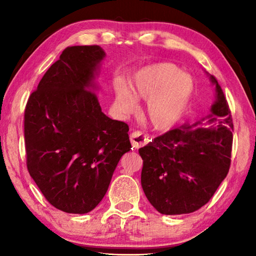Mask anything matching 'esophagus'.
<instances>
[{"label": "esophagus", "instance_id": "1", "mask_svg": "<svg viewBox=\"0 0 256 256\" xmlns=\"http://www.w3.org/2000/svg\"><path fill=\"white\" fill-rule=\"evenodd\" d=\"M130 140H131V144H132V146L134 149L141 148V146H144V144H146L150 141L149 136H144V134H142L141 132H133L131 134Z\"/></svg>", "mask_w": 256, "mask_h": 256}]
</instances>
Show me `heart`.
I'll use <instances>...</instances> for the list:
<instances>
[{
    "mask_svg": "<svg viewBox=\"0 0 256 256\" xmlns=\"http://www.w3.org/2000/svg\"><path fill=\"white\" fill-rule=\"evenodd\" d=\"M192 76L172 63H154L142 68L130 80V90L115 86V107L120 115L136 112L138 102H146V115L154 128L170 130L184 118L194 96Z\"/></svg>",
    "mask_w": 256,
    "mask_h": 256,
    "instance_id": "1",
    "label": "heart"
}]
</instances>
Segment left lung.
Segmentation results:
<instances>
[{
  "mask_svg": "<svg viewBox=\"0 0 256 256\" xmlns=\"http://www.w3.org/2000/svg\"><path fill=\"white\" fill-rule=\"evenodd\" d=\"M208 76L216 90L210 114L154 138L138 150L144 160L142 188L162 214L198 210L228 174L234 131L230 110L218 81Z\"/></svg>",
  "mask_w": 256,
  "mask_h": 256,
  "instance_id": "left-lung-1",
  "label": "left lung"
}]
</instances>
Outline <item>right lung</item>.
Returning a JSON list of instances; mask_svg holds the SVG:
<instances>
[{"mask_svg": "<svg viewBox=\"0 0 256 256\" xmlns=\"http://www.w3.org/2000/svg\"><path fill=\"white\" fill-rule=\"evenodd\" d=\"M105 56L97 45L66 47L24 110L29 174L46 200L68 214L94 210L131 150L128 124L104 114L96 94Z\"/></svg>", "mask_w": 256, "mask_h": 256, "instance_id": "1", "label": "right lung"}]
</instances>
